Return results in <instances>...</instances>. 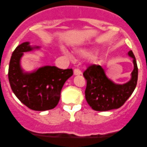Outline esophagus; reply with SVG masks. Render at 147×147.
Masks as SVG:
<instances>
[{
    "label": "esophagus",
    "mask_w": 147,
    "mask_h": 147,
    "mask_svg": "<svg viewBox=\"0 0 147 147\" xmlns=\"http://www.w3.org/2000/svg\"><path fill=\"white\" fill-rule=\"evenodd\" d=\"M82 72L79 69H74V75H82Z\"/></svg>",
    "instance_id": "34e87169"
}]
</instances>
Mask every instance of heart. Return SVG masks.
<instances>
[{
    "label": "heart",
    "mask_w": 147,
    "mask_h": 147,
    "mask_svg": "<svg viewBox=\"0 0 147 147\" xmlns=\"http://www.w3.org/2000/svg\"><path fill=\"white\" fill-rule=\"evenodd\" d=\"M64 52L65 53H66V51H65V50ZM78 54L80 55H87L89 54L88 51H87L86 50H80L79 51H78Z\"/></svg>",
    "instance_id": "heart-1"
}]
</instances>
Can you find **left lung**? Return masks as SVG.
<instances>
[{
  "mask_svg": "<svg viewBox=\"0 0 147 147\" xmlns=\"http://www.w3.org/2000/svg\"><path fill=\"white\" fill-rule=\"evenodd\" d=\"M128 55L133 59L134 69L130 80L124 84L111 80L100 65H92L84 71L83 75L87 80L85 98L92 109L96 111L118 109L131 95L137 86L138 67L131 50L129 51Z\"/></svg>",
  "mask_w": 147,
  "mask_h": 147,
  "instance_id": "left-lung-1",
  "label": "left lung"
}]
</instances>
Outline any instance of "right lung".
Instances as JSON below:
<instances>
[{
    "label": "right lung",
    "mask_w": 147,
    "mask_h": 147,
    "mask_svg": "<svg viewBox=\"0 0 147 147\" xmlns=\"http://www.w3.org/2000/svg\"><path fill=\"white\" fill-rule=\"evenodd\" d=\"M40 48V46L30 45L29 42L18 46L10 58L8 80L13 93L22 103L32 110L45 111L57 106L62 88L73 71L46 65L25 72L20 65L24 53Z\"/></svg>",
    "instance_id": "1"
}]
</instances>
